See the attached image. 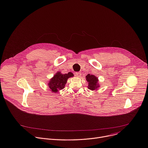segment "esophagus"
Instances as JSON below:
<instances>
[{"label":"esophagus","instance_id":"34e87169","mask_svg":"<svg viewBox=\"0 0 148 148\" xmlns=\"http://www.w3.org/2000/svg\"><path fill=\"white\" fill-rule=\"evenodd\" d=\"M81 75H82V74L80 72H77V73H75V75L77 77H80L81 76Z\"/></svg>","mask_w":148,"mask_h":148}]
</instances>
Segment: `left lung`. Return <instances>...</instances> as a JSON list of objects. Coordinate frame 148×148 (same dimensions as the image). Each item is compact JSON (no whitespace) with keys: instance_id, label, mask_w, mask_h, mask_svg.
I'll return each instance as SVG.
<instances>
[{"instance_id":"1","label":"left lung","mask_w":148,"mask_h":148,"mask_svg":"<svg viewBox=\"0 0 148 148\" xmlns=\"http://www.w3.org/2000/svg\"><path fill=\"white\" fill-rule=\"evenodd\" d=\"M86 81L88 82V88L91 90H97L100 87L98 77L94 75L88 74L86 76Z\"/></svg>"}]
</instances>
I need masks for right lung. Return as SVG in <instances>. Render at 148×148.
<instances>
[{
	"instance_id": "add662e5",
	"label": "right lung",
	"mask_w": 148,
	"mask_h": 148,
	"mask_svg": "<svg viewBox=\"0 0 148 148\" xmlns=\"http://www.w3.org/2000/svg\"><path fill=\"white\" fill-rule=\"evenodd\" d=\"M73 77H74V74L71 72L64 74L60 71H58L49 81L48 87L50 88L52 92L54 93H58L65 87L68 78Z\"/></svg>"
}]
</instances>
